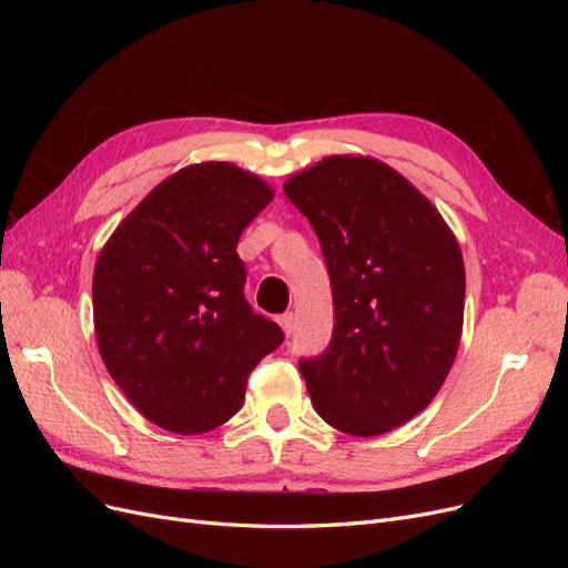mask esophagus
<instances>
[{
    "mask_svg": "<svg viewBox=\"0 0 568 568\" xmlns=\"http://www.w3.org/2000/svg\"><path fill=\"white\" fill-rule=\"evenodd\" d=\"M280 326L286 336H291V332H294V313H284L280 317Z\"/></svg>",
    "mask_w": 568,
    "mask_h": 568,
    "instance_id": "esophagus-1",
    "label": "esophagus"
}]
</instances>
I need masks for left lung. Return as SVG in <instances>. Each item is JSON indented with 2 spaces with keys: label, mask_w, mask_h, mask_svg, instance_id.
I'll return each mask as SVG.
<instances>
[{
  "label": "left lung",
  "mask_w": 568,
  "mask_h": 568,
  "mask_svg": "<svg viewBox=\"0 0 568 568\" xmlns=\"http://www.w3.org/2000/svg\"><path fill=\"white\" fill-rule=\"evenodd\" d=\"M329 270L334 334L301 359L317 415L372 438L428 407L462 338L464 261L448 222L398 170L326 156L284 182Z\"/></svg>",
  "instance_id": "left-lung-1"
}]
</instances>
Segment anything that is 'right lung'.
Here are the masks:
<instances>
[{
    "label": "right lung",
    "instance_id": "obj_1",
    "mask_svg": "<svg viewBox=\"0 0 568 568\" xmlns=\"http://www.w3.org/2000/svg\"><path fill=\"white\" fill-rule=\"evenodd\" d=\"M274 199L225 161L178 170L101 248L94 332L113 382L165 432L194 436L232 419L251 369L284 341L244 298L239 236Z\"/></svg>",
    "mask_w": 568,
    "mask_h": 568
}]
</instances>
